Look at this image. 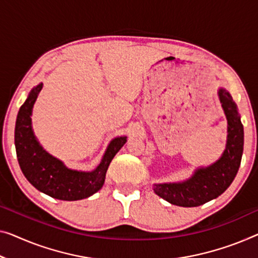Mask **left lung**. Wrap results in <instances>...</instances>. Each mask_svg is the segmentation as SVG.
<instances>
[{"mask_svg": "<svg viewBox=\"0 0 258 258\" xmlns=\"http://www.w3.org/2000/svg\"><path fill=\"white\" fill-rule=\"evenodd\" d=\"M218 94L228 121L225 152L220 160L212 166L198 169L185 182L154 185L155 194L172 205L196 207L212 201L227 190L239 170L243 153V125L232 95L225 89Z\"/></svg>", "mask_w": 258, "mask_h": 258, "instance_id": "1", "label": "left lung"}]
</instances>
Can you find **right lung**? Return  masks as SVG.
<instances>
[{
  "mask_svg": "<svg viewBox=\"0 0 258 258\" xmlns=\"http://www.w3.org/2000/svg\"><path fill=\"white\" fill-rule=\"evenodd\" d=\"M43 83L30 92L21 106L15 127L17 160L26 179L44 194L61 201H80L88 198L103 186L109 164L126 142V137L110 142L99 166L91 172L71 170L55 157L46 153L33 136L31 112Z\"/></svg>",
  "mask_w": 258,
  "mask_h": 258,
  "instance_id": "1",
  "label": "right lung"
}]
</instances>
